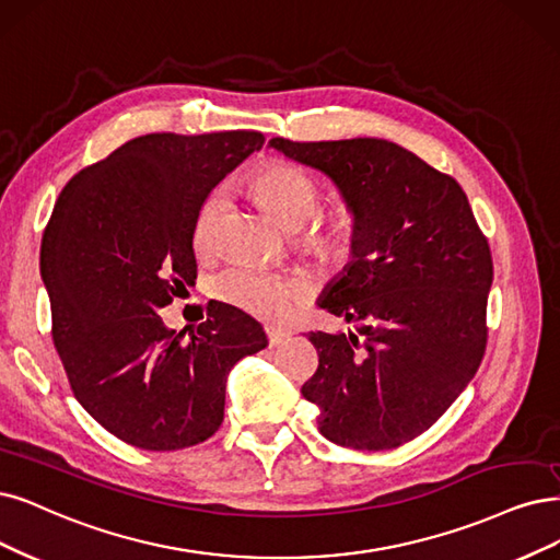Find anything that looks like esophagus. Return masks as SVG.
Masks as SVG:
<instances>
[{"instance_id":"34e87169","label":"esophagus","mask_w":560,"mask_h":560,"mask_svg":"<svg viewBox=\"0 0 560 560\" xmlns=\"http://www.w3.org/2000/svg\"><path fill=\"white\" fill-rule=\"evenodd\" d=\"M265 332H267L269 346H279V343L291 339V329L279 327V325H265Z\"/></svg>"}]
</instances>
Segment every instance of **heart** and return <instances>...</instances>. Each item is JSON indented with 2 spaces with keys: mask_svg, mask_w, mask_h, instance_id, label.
I'll return each mask as SVG.
<instances>
[{
  "mask_svg": "<svg viewBox=\"0 0 560 560\" xmlns=\"http://www.w3.org/2000/svg\"><path fill=\"white\" fill-rule=\"evenodd\" d=\"M252 189L288 231H298L308 223L320 207L318 184L293 163L275 161L262 165L252 179ZM225 200V189H217L198 212L194 237L196 246L205 254L214 252L212 223L223 212ZM298 244L320 267L343 269L358 256L360 219L350 207H335L306 225ZM214 291L219 300L258 318H281L308 295L302 279L252 262H237L223 269L214 281Z\"/></svg>",
  "mask_w": 560,
  "mask_h": 560,
  "instance_id": "1",
  "label": "heart"
}]
</instances>
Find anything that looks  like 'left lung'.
<instances>
[{
  "instance_id": "1",
  "label": "left lung",
  "mask_w": 560,
  "mask_h": 560,
  "mask_svg": "<svg viewBox=\"0 0 560 560\" xmlns=\"http://www.w3.org/2000/svg\"><path fill=\"white\" fill-rule=\"evenodd\" d=\"M269 148L323 171L360 219V248L320 306L358 332H308L302 385L327 441L392 450L424 433L478 371L489 339L491 248L459 182L381 138Z\"/></svg>"
}]
</instances>
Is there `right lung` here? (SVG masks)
I'll return each mask as SVG.
<instances>
[{
  "label": "right lung",
  "instance_id": "obj_1",
  "mask_svg": "<svg viewBox=\"0 0 560 560\" xmlns=\"http://www.w3.org/2000/svg\"><path fill=\"white\" fill-rule=\"evenodd\" d=\"M262 142L260 131L140 136L75 173L55 202L40 242L52 343L80 406L124 443L171 452L210 439L228 371L267 346L223 302L189 337L159 316L198 277L202 202Z\"/></svg>",
  "mask_w": 560,
  "mask_h": 560
}]
</instances>
